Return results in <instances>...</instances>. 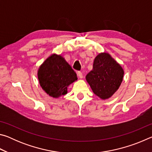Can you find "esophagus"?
Listing matches in <instances>:
<instances>
[{"instance_id":"34e87169","label":"esophagus","mask_w":152,"mask_h":152,"mask_svg":"<svg viewBox=\"0 0 152 152\" xmlns=\"http://www.w3.org/2000/svg\"><path fill=\"white\" fill-rule=\"evenodd\" d=\"M77 74H78V76L80 77V78H83V74H82V72L80 71H78V72H77Z\"/></svg>"}]
</instances>
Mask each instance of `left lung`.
I'll return each instance as SVG.
<instances>
[{"mask_svg":"<svg viewBox=\"0 0 152 152\" xmlns=\"http://www.w3.org/2000/svg\"><path fill=\"white\" fill-rule=\"evenodd\" d=\"M123 74L121 66L109 53H101L95 58L92 70L86 76V79L94 93L104 100L117 91Z\"/></svg>","mask_w":152,"mask_h":152,"instance_id":"obj_1","label":"left lung"}]
</instances>
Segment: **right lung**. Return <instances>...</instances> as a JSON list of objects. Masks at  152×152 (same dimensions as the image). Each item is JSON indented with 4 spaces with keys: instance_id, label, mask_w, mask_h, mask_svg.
Wrapping results in <instances>:
<instances>
[{
    "instance_id": "obj_1",
    "label": "right lung",
    "mask_w": 152,
    "mask_h": 152,
    "mask_svg": "<svg viewBox=\"0 0 152 152\" xmlns=\"http://www.w3.org/2000/svg\"><path fill=\"white\" fill-rule=\"evenodd\" d=\"M40 86L53 98L67 94V88L77 80L76 74L61 56L53 54L39 67L37 72Z\"/></svg>"
}]
</instances>
